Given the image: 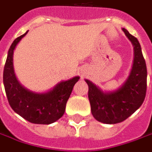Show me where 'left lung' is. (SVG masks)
<instances>
[{"instance_id": "left-lung-1", "label": "left lung", "mask_w": 152, "mask_h": 152, "mask_svg": "<svg viewBox=\"0 0 152 152\" xmlns=\"http://www.w3.org/2000/svg\"><path fill=\"white\" fill-rule=\"evenodd\" d=\"M123 31L134 46V61L125 84L117 91L103 92L88 80V98L92 116L104 124H118L125 120L142 105L147 88V69L137 39L125 28Z\"/></svg>"}]
</instances>
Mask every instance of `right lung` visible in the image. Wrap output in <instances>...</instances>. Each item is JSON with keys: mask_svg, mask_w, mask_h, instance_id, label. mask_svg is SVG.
I'll return each instance as SVG.
<instances>
[{"mask_svg": "<svg viewBox=\"0 0 152 152\" xmlns=\"http://www.w3.org/2000/svg\"><path fill=\"white\" fill-rule=\"evenodd\" d=\"M27 34L15 39L8 50L3 71L5 92L8 103L16 113L33 124L49 125L63 116L72 88L80 77L60 82L46 93H34L24 88L15 75L13 54L18 42Z\"/></svg>", "mask_w": 152, "mask_h": 152, "instance_id": "obj_1", "label": "right lung"}]
</instances>
